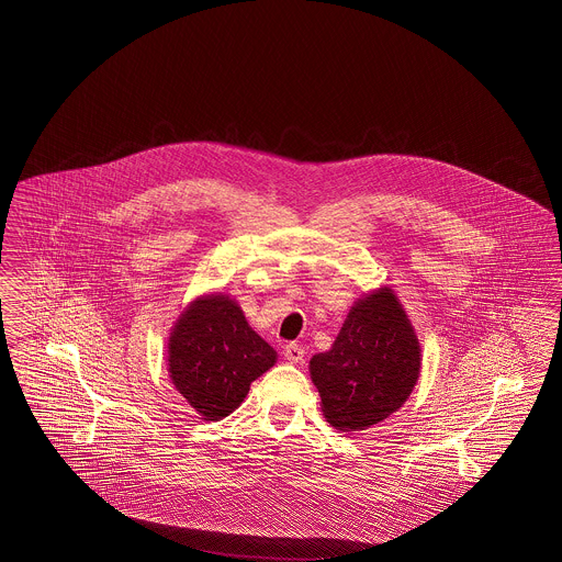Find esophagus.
Instances as JSON below:
<instances>
[{
	"instance_id": "obj_1",
	"label": "esophagus",
	"mask_w": 562,
	"mask_h": 562,
	"mask_svg": "<svg viewBox=\"0 0 562 562\" xmlns=\"http://www.w3.org/2000/svg\"><path fill=\"white\" fill-rule=\"evenodd\" d=\"M284 358L289 360V362H303V358H305V349L301 348L299 344H289V346H284Z\"/></svg>"
}]
</instances>
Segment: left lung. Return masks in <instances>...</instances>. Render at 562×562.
<instances>
[{
    "mask_svg": "<svg viewBox=\"0 0 562 562\" xmlns=\"http://www.w3.org/2000/svg\"><path fill=\"white\" fill-rule=\"evenodd\" d=\"M419 371V339L387 286L358 299L333 348L310 360L322 413L341 431H360L387 419L411 396Z\"/></svg>",
    "mask_w": 562,
    "mask_h": 562,
    "instance_id": "8db88e82",
    "label": "left lung"
}]
</instances>
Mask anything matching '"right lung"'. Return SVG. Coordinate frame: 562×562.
Here are the masks:
<instances>
[{"label": "right lung", "mask_w": 562, "mask_h": 562, "mask_svg": "<svg viewBox=\"0 0 562 562\" xmlns=\"http://www.w3.org/2000/svg\"><path fill=\"white\" fill-rule=\"evenodd\" d=\"M276 358V349L248 326L227 294L191 301L168 339L170 379L204 422L234 413Z\"/></svg>", "instance_id": "1"}]
</instances>
